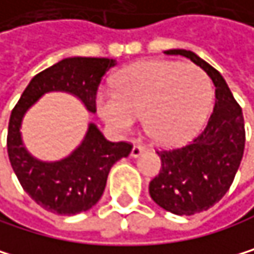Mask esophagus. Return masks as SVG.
<instances>
[{
  "label": "esophagus",
  "instance_id": "esophagus-1",
  "mask_svg": "<svg viewBox=\"0 0 254 254\" xmlns=\"http://www.w3.org/2000/svg\"><path fill=\"white\" fill-rule=\"evenodd\" d=\"M145 150H147V148H145L144 145H133V148H131V153H130V156L136 159V157H139V156H141V154H142V153H144Z\"/></svg>",
  "mask_w": 254,
  "mask_h": 254
}]
</instances>
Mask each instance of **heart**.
Masks as SVG:
<instances>
[{
  "instance_id": "b5f03b06",
  "label": "heart",
  "mask_w": 254,
  "mask_h": 254,
  "mask_svg": "<svg viewBox=\"0 0 254 254\" xmlns=\"http://www.w3.org/2000/svg\"><path fill=\"white\" fill-rule=\"evenodd\" d=\"M212 101V83L200 68L170 60L136 63L117 77L115 91L101 89L95 98L100 117L113 131L127 133L144 118L145 131L165 147L195 136Z\"/></svg>"
}]
</instances>
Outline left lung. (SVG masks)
<instances>
[{"mask_svg": "<svg viewBox=\"0 0 254 254\" xmlns=\"http://www.w3.org/2000/svg\"><path fill=\"white\" fill-rule=\"evenodd\" d=\"M163 53L194 62L215 86L217 101L206 128L182 148L157 151L162 168L148 186L153 201L162 209L176 215H194L218 203L236 176L246 145L243 109L235 101L223 75L195 53Z\"/></svg>", "mask_w": 254, "mask_h": 254, "instance_id": "obj_1", "label": "left lung"}]
</instances>
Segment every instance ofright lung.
I'll list each match as a JSON object with an SVG mask.
<instances>
[{"label":"right lung","instance_id":"1","mask_svg":"<svg viewBox=\"0 0 254 254\" xmlns=\"http://www.w3.org/2000/svg\"><path fill=\"white\" fill-rule=\"evenodd\" d=\"M117 65L115 59L68 57L31 78L11 110L7 153L24 191L45 210L75 215L89 210L101 198L113 163L131 151L128 142H110L94 124H87L80 145L66 157L45 162L30 154L22 141V120L31 106L48 92L77 97L87 112L95 113V95L101 77Z\"/></svg>","mask_w":254,"mask_h":254}]
</instances>
